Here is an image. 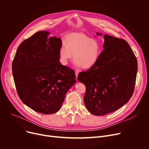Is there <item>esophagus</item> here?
Returning a JSON list of instances; mask_svg holds the SVG:
<instances>
[{
	"label": "esophagus",
	"mask_w": 149,
	"mask_h": 149,
	"mask_svg": "<svg viewBox=\"0 0 149 149\" xmlns=\"http://www.w3.org/2000/svg\"><path fill=\"white\" fill-rule=\"evenodd\" d=\"M78 75H79V72H78V71H75V77H76L77 79Z\"/></svg>",
	"instance_id": "1"
}]
</instances>
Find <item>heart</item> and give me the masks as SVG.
<instances>
[{"mask_svg": "<svg viewBox=\"0 0 149 149\" xmlns=\"http://www.w3.org/2000/svg\"><path fill=\"white\" fill-rule=\"evenodd\" d=\"M101 51V45L96 39L84 33H75L66 36L65 43L60 48L59 56L63 65H67L73 56L77 67L89 69L97 62Z\"/></svg>", "mask_w": 149, "mask_h": 149, "instance_id": "heart-1", "label": "heart"}]
</instances>
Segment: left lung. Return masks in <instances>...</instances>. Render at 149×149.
Listing matches in <instances>:
<instances>
[{"label": "left lung", "mask_w": 149, "mask_h": 149, "mask_svg": "<svg viewBox=\"0 0 149 149\" xmlns=\"http://www.w3.org/2000/svg\"><path fill=\"white\" fill-rule=\"evenodd\" d=\"M103 37L104 49L97 62L77 78L86 88V107L97 116L111 113L128 102L138 70L136 58L126 41L107 34Z\"/></svg>", "instance_id": "obj_1"}]
</instances>
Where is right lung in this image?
Masks as SVG:
<instances>
[{"instance_id": "1", "label": "right lung", "mask_w": 149, "mask_h": 149, "mask_svg": "<svg viewBox=\"0 0 149 149\" xmlns=\"http://www.w3.org/2000/svg\"><path fill=\"white\" fill-rule=\"evenodd\" d=\"M49 34L48 31H38L23 41L12 63L20 100L43 114L58 111L67 92L76 82L74 70L59 61L61 40Z\"/></svg>"}]
</instances>
